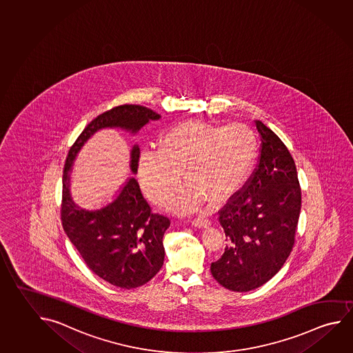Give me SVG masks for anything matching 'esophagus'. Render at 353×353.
<instances>
[{"label":"esophagus","mask_w":353,"mask_h":353,"mask_svg":"<svg viewBox=\"0 0 353 353\" xmlns=\"http://www.w3.org/2000/svg\"><path fill=\"white\" fill-rule=\"evenodd\" d=\"M192 223L195 228H208L210 226V220L205 216H199V217L192 219Z\"/></svg>","instance_id":"34e87169"}]
</instances>
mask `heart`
Returning <instances> with one entry per match:
<instances>
[{"label":"heart","mask_w":353,"mask_h":353,"mask_svg":"<svg viewBox=\"0 0 353 353\" xmlns=\"http://www.w3.org/2000/svg\"><path fill=\"white\" fill-rule=\"evenodd\" d=\"M159 150H145L138 161V175L145 196L163 203L181 183L188 184L172 201L176 211H192L203 200L222 203L250 176L258 156V141L241 123L211 125L186 121L159 138Z\"/></svg>","instance_id":"heart-1"}]
</instances>
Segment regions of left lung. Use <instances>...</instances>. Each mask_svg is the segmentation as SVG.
Returning <instances> with one entry per match:
<instances>
[{
	"label": "left lung",
	"instance_id": "left-lung-1",
	"mask_svg": "<svg viewBox=\"0 0 353 353\" xmlns=\"http://www.w3.org/2000/svg\"><path fill=\"white\" fill-rule=\"evenodd\" d=\"M254 123L262 142L257 167L219 211L228 245L210 268L232 292L253 290L279 272L293 250L301 209L293 157L274 132Z\"/></svg>",
	"mask_w": 353,
	"mask_h": 353
}]
</instances>
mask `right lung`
I'll return each instance as SVG.
<instances>
[{
    "mask_svg": "<svg viewBox=\"0 0 353 353\" xmlns=\"http://www.w3.org/2000/svg\"><path fill=\"white\" fill-rule=\"evenodd\" d=\"M161 116L141 105H121L99 114L86 125L66 157L60 217L66 236L85 263L101 279L122 289L141 287L159 272L164 262L163 236L170 226L167 216L153 212L137 180L125 183L120 195L96 211L79 209L69 192V170L83 144L105 127L132 133ZM131 169L137 172L139 148H132Z\"/></svg>",
    "mask_w": 353,
    "mask_h": 353,
    "instance_id": "1",
    "label": "right lung"
}]
</instances>
